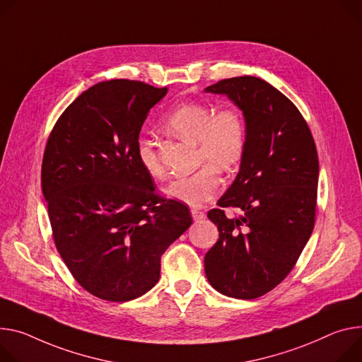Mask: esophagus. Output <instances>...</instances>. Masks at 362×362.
Segmentation results:
<instances>
[{"label": "esophagus", "mask_w": 362, "mask_h": 362, "mask_svg": "<svg viewBox=\"0 0 362 362\" xmlns=\"http://www.w3.org/2000/svg\"><path fill=\"white\" fill-rule=\"evenodd\" d=\"M190 214H192V218H193L194 222H199V221H202L206 216L202 211H198V209H192Z\"/></svg>", "instance_id": "34e87169"}]
</instances>
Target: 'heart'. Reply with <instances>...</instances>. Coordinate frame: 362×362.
<instances>
[{
    "label": "heart",
    "instance_id": "obj_1",
    "mask_svg": "<svg viewBox=\"0 0 362 362\" xmlns=\"http://www.w3.org/2000/svg\"><path fill=\"white\" fill-rule=\"evenodd\" d=\"M163 127L183 141L196 144V161L205 164L193 175L173 180L164 193L170 199L193 208L205 205L216 194L221 185L216 170L231 172L244 154L245 125L241 115L233 108L214 112V108L206 104L187 103L176 107L164 118ZM136 157L148 176L163 179L166 175L148 140L137 141Z\"/></svg>",
    "mask_w": 362,
    "mask_h": 362
}]
</instances>
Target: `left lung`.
I'll return each mask as SVG.
<instances>
[{
    "label": "left lung",
    "instance_id": "1",
    "mask_svg": "<svg viewBox=\"0 0 362 362\" xmlns=\"http://www.w3.org/2000/svg\"><path fill=\"white\" fill-rule=\"evenodd\" d=\"M205 92L225 95L244 115L240 172L208 212L219 238L205 255V274L219 293L255 299L280 284L308 244L313 226L319 160L299 110L255 76L219 81ZM240 215L228 218L222 207Z\"/></svg>",
    "mask_w": 362,
    "mask_h": 362
}]
</instances>
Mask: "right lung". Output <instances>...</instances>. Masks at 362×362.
Wrapping results in <instances>:
<instances>
[{"label":"right lung","mask_w":362,"mask_h":362,"mask_svg":"<svg viewBox=\"0 0 362 362\" xmlns=\"http://www.w3.org/2000/svg\"><path fill=\"white\" fill-rule=\"evenodd\" d=\"M168 88L114 79L64 110L49 137L42 189L56 248L96 298L128 302L160 279V258L192 223L186 205L154 193L136 157L148 111Z\"/></svg>","instance_id":"1"}]
</instances>
